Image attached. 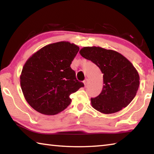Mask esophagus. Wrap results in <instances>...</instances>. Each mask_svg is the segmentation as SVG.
<instances>
[{
  "label": "esophagus",
  "mask_w": 154,
  "mask_h": 154,
  "mask_svg": "<svg viewBox=\"0 0 154 154\" xmlns=\"http://www.w3.org/2000/svg\"><path fill=\"white\" fill-rule=\"evenodd\" d=\"M88 79H85L84 81H83V83H84L85 86H87V85H88Z\"/></svg>",
  "instance_id": "1"
}]
</instances>
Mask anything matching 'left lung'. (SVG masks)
<instances>
[{"instance_id": "8db88e82", "label": "left lung", "mask_w": 154, "mask_h": 154, "mask_svg": "<svg viewBox=\"0 0 154 154\" xmlns=\"http://www.w3.org/2000/svg\"><path fill=\"white\" fill-rule=\"evenodd\" d=\"M79 53L94 63L103 74L102 92L91 98L93 108L111 114L128 105L137 94L140 79L131 62L118 52L100 47H85Z\"/></svg>"}]
</instances>
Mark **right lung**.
Wrapping results in <instances>:
<instances>
[{"mask_svg": "<svg viewBox=\"0 0 154 154\" xmlns=\"http://www.w3.org/2000/svg\"><path fill=\"white\" fill-rule=\"evenodd\" d=\"M79 48L61 41L43 47L28 58L20 75L24 98L44 115L58 114L71 102L70 95L84 86L77 79L71 64Z\"/></svg>", "mask_w": 154, "mask_h": 154, "instance_id": "1", "label": "right lung"}]
</instances>
